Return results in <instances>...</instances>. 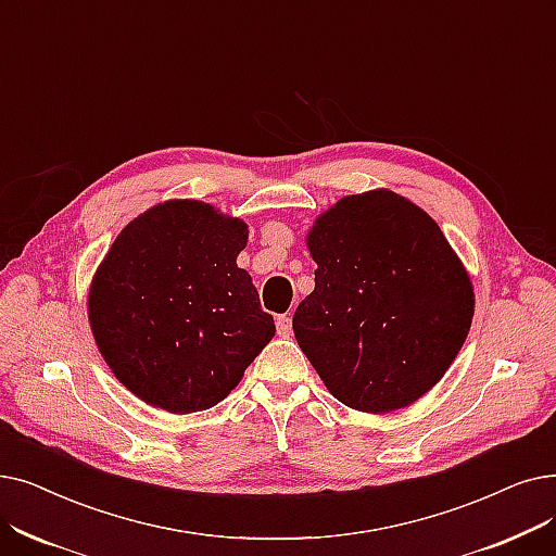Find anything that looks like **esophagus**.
I'll return each instance as SVG.
<instances>
[{
    "mask_svg": "<svg viewBox=\"0 0 556 556\" xmlns=\"http://www.w3.org/2000/svg\"><path fill=\"white\" fill-rule=\"evenodd\" d=\"M277 333L279 336H291L293 333V318L291 313H286V316L277 318Z\"/></svg>",
    "mask_w": 556,
    "mask_h": 556,
    "instance_id": "34e87169",
    "label": "esophagus"
}]
</instances>
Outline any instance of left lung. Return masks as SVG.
Here are the masks:
<instances>
[{"label": "left lung", "mask_w": 556, "mask_h": 556, "mask_svg": "<svg viewBox=\"0 0 556 556\" xmlns=\"http://www.w3.org/2000/svg\"><path fill=\"white\" fill-rule=\"evenodd\" d=\"M316 288L293 316L329 393L368 414L422 397L462 350L472 283L441 227L391 190L343 198L308 233Z\"/></svg>", "instance_id": "1"}]
</instances>
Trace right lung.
Wrapping results in <instances>:
<instances>
[{
	"instance_id": "right-lung-1",
	"label": "right lung",
	"mask_w": 556,
	"mask_h": 556,
	"mask_svg": "<svg viewBox=\"0 0 556 556\" xmlns=\"http://www.w3.org/2000/svg\"><path fill=\"white\" fill-rule=\"evenodd\" d=\"M248 227L204 202H165L115 238L90 286L88 316L109 368L170 414L236 389L275 320L236 265Z\"/></svg>"
}]
</instances>
